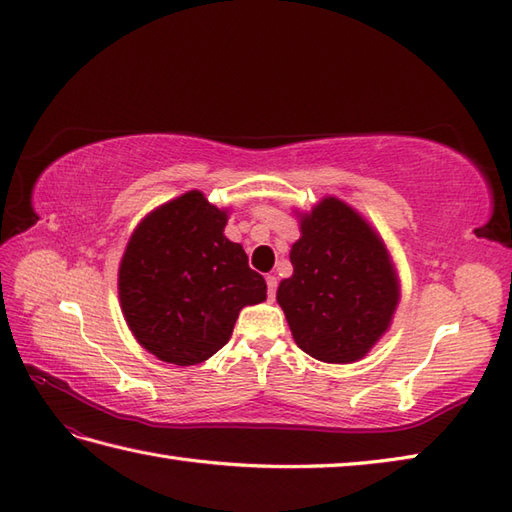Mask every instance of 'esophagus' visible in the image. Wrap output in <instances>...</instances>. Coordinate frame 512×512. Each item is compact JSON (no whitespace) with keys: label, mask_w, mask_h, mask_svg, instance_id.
<instances>
[{"label":"esophagus","mask_w":512,"mask_h":512,"mask_svg":"<svg viewBox=\"0 0 512 512\" xmlns=\"http://www.w3.org/2000/svg\"><path fill=\"white\" fill-rule=\"evenodd\" d=\"M276 289H278V278H276V276H267V293H269V300L276 298Z\"/></svg>","instance_id":"esophagus-1"}]
</instances>
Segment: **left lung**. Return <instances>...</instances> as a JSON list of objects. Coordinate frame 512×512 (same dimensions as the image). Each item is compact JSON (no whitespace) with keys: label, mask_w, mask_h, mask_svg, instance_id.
<instances>
[{"label":"left lung","mask_w":512,"mask_h":512,"mask_svg":"<svg viewBox=\"0 0 512 512\" xmlns=\"http://www.w3.org/2000/svg\"><path fill=\"white\" fill-rule=\"evenodd\" d=\"M300 230L293 276L276 295L295 344L326 363L357 361L388 331L399 302L388 249L335 197L304 214Z\"/></svg>","instance_id":"obj_1"}]
</instances>
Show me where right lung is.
Listing matches in <instances>:
<instances>
[{
	"instance_id": "1",
	"label": "right lung",
	"mask_w": 512,
	"mask_h": 512,
	"mask_svg": "<svg viewBox=\"0 0 512 512\" xmlns=\"http://www.w3.org/2000/svg\"><path fill=\"white\" fill-rule=\"evenodd\" d=\"M227 214L199 190L164 203L133 232L118 289L124 320L157 359L195 366L230 342L243 306L267 298L245 249L227 241Z\"/></svg>"
}]
</instances>
